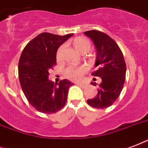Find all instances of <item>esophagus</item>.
<instances>
[{
    "label": "esophagus",
    "instance_id": "obj_1",
    "mask_svg": "<svg viewBox=\"0 0 148 148\" xmlns=\"http://www.w3.org/2000/svg\"><path fill=\"white\" fill-rule=\"evenodd\" d=\"M77 85H78V86H80V87H81V88H85L86 87H87V84H86L77 83Z\"/></svg>",
    "mask_w": 148,
    "mask_h": 148
}]
</instances>
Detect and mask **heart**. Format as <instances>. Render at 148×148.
<instances>
[{
    "mask_svg": "<svg viewBox=\"0 0 148 148\" xmlns=\"http://www.w3.org/2000/svg\"><path fill=\"white\" fill-rule=\"evenodd\" d=\"M74 45L79 53H87L90 49V42L85 38H75L74 40ZM64 46H61L58 51V57H60V53L64 49ZM87 71L85 67H69L65 71V75L67 78L72 81H79L82 78L83 75Z\"/></svg>",
    "mask_w": 148,
    "mask_h": 148,
    "instance_id": "b5f03b06",
    "label": "heart"
}]
</instances>
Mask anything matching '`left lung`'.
Instances as JSON below:
<instances>
[{
	"label": "left lung",
	"instance_id": "1",
	"mask_svg": "<svg viewBox=\"0 0 148 148\" xmlns=\"http://www.w3.org/2000/svg\"><path fill=\"white\" fill-rule=\"evenodd\" d=\"M84 34L91 39L97 51V70L92 75L101 79L96 97L88 100V103L93 108H107L118 98L124 87L126 75L124 56L117 43L108 34L96 30L85 31ZM91 84L95 86L97 83Z\"/></svg>",
	"mask_w": 148,
	"mask_h": 148
}]
</instances>
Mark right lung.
<instances>
[{
  "label": "right lung",
  "mask_w": 148,
  "mask_h": 148,
  "mask_svg": "<svg viewBox=\"0 0 148 148\" xmlns=\"http://www.w3.org/2000/svg\"><path fill=\"white\" fill-rule=\"evenodd\" d=\"M73 34L60 36L42 33L26 45L18 64L20 84L28 102L36 110L52 114L65 105L68 89L74 84L67 79L54 84L48 80V70L56 64L60 45Z\"/></svg>",
  "instance_id": "add662e5"
}]
</instances>
